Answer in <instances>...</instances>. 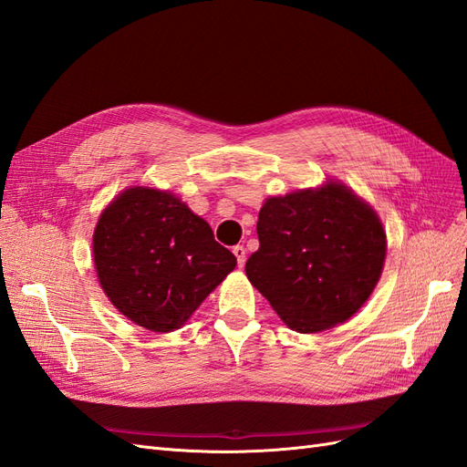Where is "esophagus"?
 Wrapping results in <instances>:
<instances>
[{
    "instance_id": "obj_1",
    "label": "esophagus",
    "mask_w": 467,
    "mask_h": 467,
    "mask_svg": "<svg viewBox=\"0 0 467 467\" xmlns=\"http://www.w3.org/2000/svg\"><path fill=\"white\" fill-rule=\"evenodd\" d=\"M232 251H234V255H235V259H237V265L244 266V265H245V253H247L245 247H244V245H235Z\"/></svg>"
}]
</instances>
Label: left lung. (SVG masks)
I'll use <instances>...</instances> for the list:
<instances>
[{"label":"left lung","instance_id":"left-lung-1","mask_svg":"<svg viewBox=\"0 0 467 467\" xmlns=\"http://www.w3.org/2000/svg\"><path fill=\"white\" fill-rule=\"evenodd\" d=\"M257 235L247 278L298 333L355 316L374 292L388 251L372 206L337 181L266 199Z\"/></svg>","mask_w":467,"mask_h":467}]
</instances>
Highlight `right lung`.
Listing matches in <instances>:
<instances>
[{
	"label": "right lung",
	"instance_id": "1",
	"mask_svg": "<svg viewBox=\"0 0 467 467\" xmlns=\"http://www.w3.org/2000/svg\"><path fill=\"white\" fill-rule=\"evenodd\" d=\"M99 285L119 312L153 333L179 329L237 261L173 192L130 187L97 222Z\"/></svg>",
	"mask_w": 467,
	"mask_h": 467
}]
</instances>
